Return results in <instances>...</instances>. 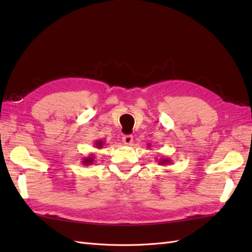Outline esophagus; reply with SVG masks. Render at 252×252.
Listing matches in <instances>:
<instances>
[{
    "instance_id": "34e87169",
    "label": "esophagus",
    "mask_w": 252,
    "mask_h": 252,
    "mask_svg": "<svg viewBox=\"0 0 252 252\" xmlns=\"http://www.w3.org/2000/svg\"><path fill=\"white\" fill-rule=\"evenodd\" d=\"M122 141L125 145H131L133 142V136L128 134V135H123V138H122Z\"/></svg>"
}]
</instances>
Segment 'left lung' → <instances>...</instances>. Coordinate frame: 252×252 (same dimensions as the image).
I'll return each mask as SVG.
<instances>
[{"mask_svg":"<svg viewBox=\"0 0 252 252\" xmlns=\"http://www.w3.org/2000/svg\"><path fill=\"white\" fill-rule=\"evenodd\" d=\"M150 146V145H148V147ZM170 162H171V159L170 158H158V165H168V164H170Z\"/></svg>","mask_w":252,"mask_h":252,"instance_id":"obj_1","label":"left lung"}]
</instances>
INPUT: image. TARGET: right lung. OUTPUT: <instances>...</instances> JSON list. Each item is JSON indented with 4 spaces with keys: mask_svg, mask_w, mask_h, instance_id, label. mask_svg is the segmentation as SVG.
<instances>
[{
    "mask_svg": "<svg viewBox=\"0 0 252 252\" xmlns=\"http://www.w3.org/2000/svg\"><path fill=\"white\" fill-rule=\"evenodd\" d=\"M103 144H104V143H103L101 140L95 141V143H94L95 147L98 148V149H101V148L103 147ZM94 158H95V156H94V155H90V156H88V157H86V158H83L82 164L85 165V166L91 165V164H93V163L94 162Z\"/></svg>",
    "mask_w": 252,
    "mask_h": 252,
    "instance_id": "obj_1",
    "label": "right lung"
}]
</instances>
